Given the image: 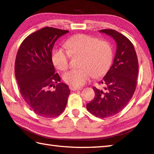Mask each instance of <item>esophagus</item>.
<instances>
[{
    "mask_svg": "<svg viewBox=\"0 0 154 154\" xmlns=\"http://www.w3.org/2000/svg\"><path fill=\"white\" fill-rule=\"evenodd\" d=\"M70 89H71L72 91H76V90H82L83 88H76V87L70 86Z\"/></svg>",
    "mask_w": 154,
    "mask_h": 154,
    "instance_id": "obj_1",
    "label": "esophagus"
}]
</instances>
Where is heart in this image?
I'll list each match as a JSON object with an SVG mask.
<instances>
[{"label":"heart","instance_id":"obj_1","mask_svg":"<svg viewBox=\"0 0 154 154\" xmlns=\"http://www.w3.org/2000/svg\"><path fill=\"white\" fill-rule=\"evenodd\" d=\"M62 48L54 49L52 61L57 69L64 71L69 66L71 55L81 56L79 67L71 70L63 76L64 82L72 87L80 88L92 79L101 77L109 71L113 58L111 44L106 41H100L97 37L78 34L70 37Z\"/></svg>","mask_w":154,"mask_h":154}]
</instances>
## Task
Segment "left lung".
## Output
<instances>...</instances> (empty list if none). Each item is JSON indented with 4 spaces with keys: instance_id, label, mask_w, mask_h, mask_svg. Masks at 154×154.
Here are the masks:
<instances>
[{
    "instance_id": "1",
    "label": "left lung",
    "mask_w": 154,
    "mask_h": 154,
    "mask_svg": "<svg viewBox=\"0 0 154 154\" xmlns=\"http://www.w3.org/2000/svg\"><path fill=\"white\" fill-rule=\"evenodd\" d=\"M112 36L117 43L113 64L103 77V90L93 87L95 96L87 104L88 111L100 118L113 116L120 112L133 96L136 90L139 63L136 51L128 38L112 29L100 30Z\"/></svg>"
}]
</instances>
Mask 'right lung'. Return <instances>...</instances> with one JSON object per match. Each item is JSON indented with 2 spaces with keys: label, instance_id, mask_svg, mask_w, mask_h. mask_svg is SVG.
Listing matches in <instances>:
<instances>
[{
  "label": "right lung",
  "instance_id": "add662e5",
  "mask_svg": "<svg viewBox=\"0 0 154 154\" xmlns=\"http://www.w3.org/2000/svg\"><path fill=\"white\" fill-rule=\"evenodd\" d=\"M69 31L45 27L28 35L21 43L15 62V75L26 103L43 118L60 115L71 90L55 73L51 52L56 41ZM57 83V85L55 83Z\"/></svg>",
  "mask_w": 154,
  "mask_h": 154
}]
</instances>
